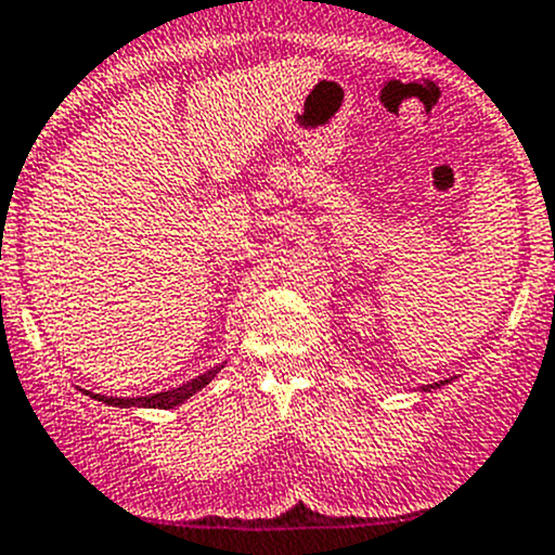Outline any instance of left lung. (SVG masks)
Here are the masks:
<instances>
[{
	"label": "left lung",
	"mask_w": 555,
	"mask_h": 555,
	"mask_svg": "<svg viewBox=\"0 0 555 555\" xmlns=\"http://www.w3.org/2000/svg\"><path fill=\"white\" fill-rule=\"evenodd\" d=\"M447 382H439V384H427V387H422V392H430V389H436V387H444Z\"/></svg>",
	"instance_id": "obj_1"
}]
</instances>
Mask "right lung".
Returning a JSON list of instances; mask_svg holds the SVG:
<instances>
[{"instance_id":"right-lung-1","label":"right lung","mask_w":555,"mask_h":555,"mask_svg":"<svg viewBox=\"0 0 555 555\" xmlns=\"http://www.w3.org/2000/svg\"><path fill=\"white\" fill-rule=\"evenodd\" d=\"M220 367L223 365L212 367V371L202 373V376L190 378V382L182 384V387H173V389H168V392L146 395V398H105V395H92V392H87V395L89 398L100 400V403L116 405V409H173V405H179V403H184L188 398H193L198 389L207 387V384L218 376Z\"/></svg>"}]
</instances>
